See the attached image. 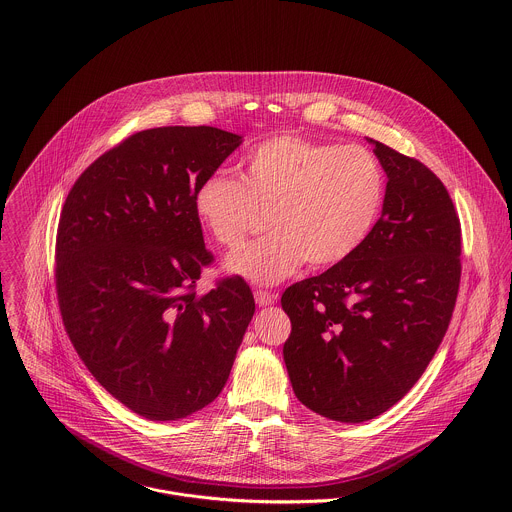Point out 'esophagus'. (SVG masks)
<instances>
[{
	"instance_id": "obj_1",
	"label": "esophagus",
	"mask_w": 512,
	"mask_h": 512,
	"mask_svg": "<svg viewBox=\"0 0 512 512\" xmlns=\"http://www.w3.org/2000/svg\"><path fill=\"white\" fill-rule=\"evenodd\" d=\"M254 299H256V303H258L260 307H264V305H272V303H276L278 295L272 292H264V290H256V292H254Z\"/></svg>"
}]
</instances>
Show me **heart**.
<instances>
[{
  "label": "heart",
  "instance_id": "heart-1",
  "mask_svg": "<svg viewBox=\"0 0 512 512\" xmlns=\"http://www.w3.org/2000/svg\"><path fill=\"white\" fill-rule=\"evenodd\" d=\"M384 197V173L363 146H331L284 134L250 149L238 181L211 175L199 183L193 207L205 230L236 248L258 211L272 232L226 258L228 272L274 286L307 262L325 268L347 260L372 230Z\"/></svg>",
  "mask_w": 512,
  "mask_h": 512
}]
</instances>
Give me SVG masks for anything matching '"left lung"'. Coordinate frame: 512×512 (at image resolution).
Returning a JSON list of instances; mask_svg holds the SVG:
<instances>
[{
	"mask_svg": "<svg viewBox=\"0 0 512 512\" xmlns=\"http://www.w3.org/2000/svg\"><path fill=\"white\" fill-rule=\"evenodd\" d=\"M368 142L388 177L380 219L347 260L282 295L292 321L284 361L297 400L347 424L380 416L418 382L461 280V224L438 175Z\"/></svg>",
	"mask_w": 512,
	"mask_h": 512,
	"instance_id": "left-lung-1",
	"label": "left lung"
}]
</instances>
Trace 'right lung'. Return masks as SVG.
Returning a JSON list of instances; mask_svg holds the SVG:
<instances>
[{
    "mask_svg": "<svg viewBox=\"0 0 512 512\" xmlns=\"http://www.w3.org/2000/svg\"><path fill=\"white\" fill-rule=\"evenodd\" d=\"M242 138L211 126L138 132L76 179L57 230V297L92 376L153 422L185 418L224 388L254 315L238 276L197 295L205 248L193 197Z\"/></svg>",
    "mask_w": 512,
    "mask_h": 512,
    "instance_id": "add662e5",
    "label": "right lung"
}]
</instances>
